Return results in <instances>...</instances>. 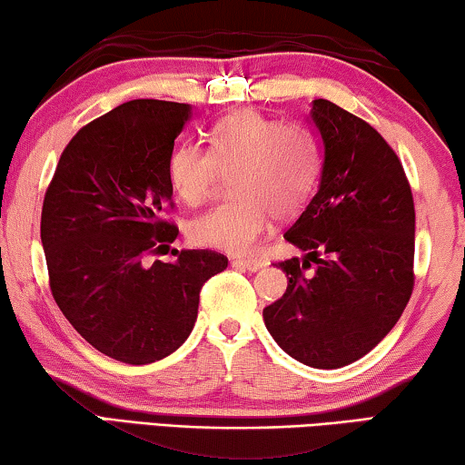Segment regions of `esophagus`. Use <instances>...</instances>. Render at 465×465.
Instances as JSON below:
<instances>
[{"instance_id":"esophagus-1","label":"esophagus","mask_w":465,"mask_h":465,"mask_svg":"<svg viewBox=\"0 0 465 465\" xmlns=\"http://www.w3.org/2000/svg\"><path fill=\"white\" fill-rule=\"evenodd\" d=\"M234 263H239V266L247 268L249 272H257V270L266 266V262H263L262 257H237V260H234Z\"/></svg>"}]
</instances>
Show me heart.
I'll use <instances>...</instances> for the list:
<instances>
[{"label":"heart","mask_w":465,"mask_h":465,"mask_svg":"<svg viewBox=\"0 0 465 465\" xmlns=\"http://www.w3.org/2000/svg\"><path fill=\"white\" fill-rule=\"evenodd\" d=\"M234 195L189 226L197 245L245 252L266 231L270 218L297 216L320 176V147L310 128L297 123L237 112L210 131V149L181 143L168 158V181L184 203L199 205L231 174Z\"/></svg>","instance_id":"b5f03b06"}]
</instances>
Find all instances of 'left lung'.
Segmentation results:
<instances>
[{"label":"left lung","instance_id":"left-lung-1","mask_svg":"<svg viewBox=\"0 0 465 465\" xmlns=\"http://www.w3.org/2000/svg\"><path fill=\"white\" fill-rule=\"evenodd\" d=\"M312 120L324 143L322 176L284 232L305 257L276 263L289 284L263 322L297 361L334 370L372 351L401 318L413 291L416 210L401 162L376 128L328 99H313Z\"/></svg>","mask_w":465,"mask_h":465}]
</instances>
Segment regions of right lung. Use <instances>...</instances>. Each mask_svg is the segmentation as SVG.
Here are the masks:
<instances>
[{"label":"right lung","instance_id":"1","mask_svg":"<svg viewBox=\"0 0 465 465\" xmlns=\"http://www.w3.org/2000/svg\"><path fill=\"white\" fill-rule=\"evenodd\" d=\"M191 105L133 99L78 131L41 212L49 287L81 337L112 360L143 366L183 345L199 292L228 266L210 249L162 253L178 234L168 158Z\"/></svg>","mask_w":465,"mask_h":465}]
</instances>
